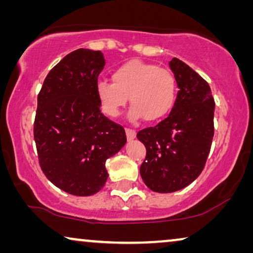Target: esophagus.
I'll return each instance as SVG.
<instances>
[{"label": "esophagus", "mask_w": 253, "mask_h": 253, "mask_svg": "<svg viewBox=\"0 0 253 253\" xmlns=\"http://www.w3.org/2000/svg\"><path fill=\"white\" fill-rule=\"evenodd\" d=\"M126 133L127 139H129V140L133 139V138H136V131L132 130V129H129V127H126Z\"/></svg>", "instance_id": "1"}]
</instances>
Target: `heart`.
Wrapping results in <instances>:
<instances>
[{
  "mask_svg": "<svg viewBox=\"0 0 253 253\" xmlns=\"http://www.w3.org/2000/svg\"><path fill=\"white\" fill-rule=\"evenodd\" d=\"M112 81L98 82L95 94L102 112L117 117L130 96L129 119L133 122L144 117L157 122L171 112L177 94L174 75L158 65L130 60L112 71Z\"/></svg>",
  "mask_w": 253,
  "mask_h": 253,
  "instance_id": "1",
  "label": "heart"
}]
</instances>
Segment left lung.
Wrapping results in <instances>:
<instances>
[{"label": "left lung", "mask_w": 253, "mask_h": 253, "mask_svg": "<svg viewBox=\"0 0 253 253\" xmlns=\"http://www.w3.org/2000/svg\"><path fill=\"white\" fill-rule=\"evenodd\" d=\"M179 91L167 119L137 138L146 147L140 176L152 191H178L200 175L214 136V102L210 85L188 64L169 62Z\"/></svg>", "instance_id": "obj_1"}]
</instances>
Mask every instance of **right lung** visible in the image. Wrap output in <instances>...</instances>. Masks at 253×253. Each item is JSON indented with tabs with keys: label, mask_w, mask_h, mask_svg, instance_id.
<instances>
[{
	"label": "right lung",
	"mask_w": 253,
	"mask_h": 253,
	"mask_svg": "<svg viewBox=\"0 0 253 253\" xmlns=\"http://www.w3.org/2000/svg\"><path fill=\"white\" fill-rule=\"evenodd\" d=\"M105 63L100 50L71 51L49 71L38 94L33 132L41 170L74 196L99 192L108 178L106 160L126 143L124 127L103 115L96 99Z\"/></svg>",
	"instance_id": "add662e5"
}]
</instances>
